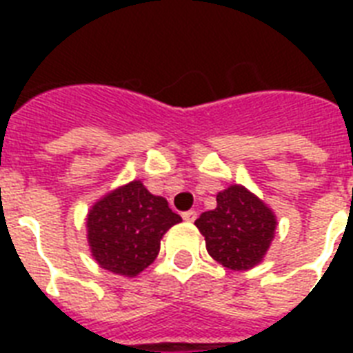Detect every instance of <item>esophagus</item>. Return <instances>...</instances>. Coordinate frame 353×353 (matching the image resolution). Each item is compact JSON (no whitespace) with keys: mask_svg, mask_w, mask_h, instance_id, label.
Instances as JSON below:
<instances>
[{"mask_svg":"<svg viewBox=\"0 0 353 353\" xmlns=\"http://www.w3.org/2000/svg\"><path fill=\"white\" fill-rule=\"evenodd\" d=\"M196 218H198L196 210H187V212H183V220H185V221H190V223H192Z\"/></svg>","mask_w":353,"mask_h":353,"instance_id":"esophagus-1","label":"esophagus"}]
</instances>
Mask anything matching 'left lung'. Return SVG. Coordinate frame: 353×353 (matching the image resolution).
Returning <instances> with one entry per match:
<instances>
[{"mask_svg": "<svg viewBox=\"0 0 353 353\" xmlns=\"http://www.w3.org/2000/svg\"><path fill=\"white\" fill-rule=\"evenodd\" d=\"M216 201L214 210H207L196 220L209 254L232 271L258 265L276 229L273 210L241 185L225 188Z\"/></svg>", "mask_w": 353, "mask_h": 353, "instance_id": "left-lung-1", "label": "left lung"}]
</instances>
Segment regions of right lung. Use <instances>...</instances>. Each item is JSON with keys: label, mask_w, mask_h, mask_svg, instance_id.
Masks as SVG:
<instances>
[{"label": "right lung", "mask_w": 353, "mask_h": 353, "mask_svg": "<svg viewBox=\"0 0 353 353\" xmlns=\"http://www.w3.org/2000/svg\"><path fill=\"white\" fill-rule=\"evenodd\" d=\"M181 216L141 181L119 187L91 207L88 243L99 265L122 276H137L159 254L161 238Z\"/></svg>", "instance_id": "obj_1"}]
</instances>
